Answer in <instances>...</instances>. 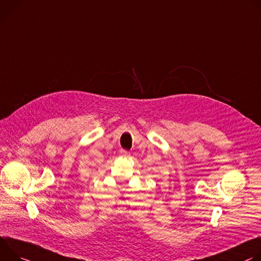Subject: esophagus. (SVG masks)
I'll list each match as a JSON object with an SVG mask.
<instances>
[{"label":"esophagus","mask_w":261,"mask_h":261,"mask_svg":"<svg viewBox=\"0 0 261 261\" xmlns=\"http://www.w3.org/2000/svg\"><path fill=\"white\" fill-rule=\"evenodd\" d=\"M120 153H121V155H122V156H129V154H130L128 151L123 150V149H121V150H120Z\"/></svg>","instance_id":"34e87169"}]
</instances>
